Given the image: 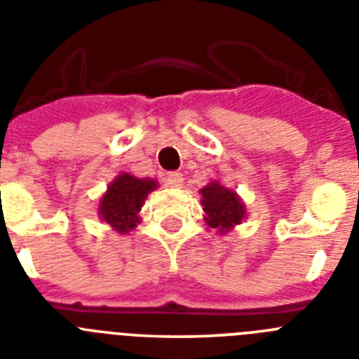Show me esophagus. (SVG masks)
Segmentation results:
<instances>
[{
  "mask_svg": "<svg viewBox=\"0 0 359 359\" xmlns=\"http://www.w3.org/2000/svg\"><path fill=\"white\" fill-rule=\"evenodd\" d=\"M163 183L170 189H180L183 185V176L180 172H169L163 176Z\"/></svg>",
  "mask_w": 359,
  "mask_h": 359,
  "instance_id": "esophagus-1",
  "label": "esophagus"
}]
</instances>
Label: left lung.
I'll return each mask as SVG.
<instances>
[{
  "instance_id": "left-lung-1",
  "label": "left lung",
  "mask_w": 359,
  "mask_h": 359,
  "mask_svg": "<svg viewBox=\"0 0 359 359\" xmlns=\"http://www.w3.org/2000/svg\"><path fill=\"white\" fill-rule=\"evenodd\" d=\"M205 221L219 236L231 231L246 219V205L236 190L228 189L219 180H214L199 190Z\"/></svg>"
}]
</instances>
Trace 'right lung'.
Here are the masks:
<instances>
[{"label":"right lung","mask_w":359,"mask_h":359,"mask_svg":"<svg viewBox=\"0 0 359 359\" xmlns=\"http://www.w3.org/2000/svg\"><path fill=\"white\" fill-rule=\"evenodd\" d=\"M158 187V182L152 177H136L129 172H120L98 199V217L120 236L129 233L142 221L140 210L147 196Z\"/></svg>","instance_id":"obj_1"}]
</instances>
